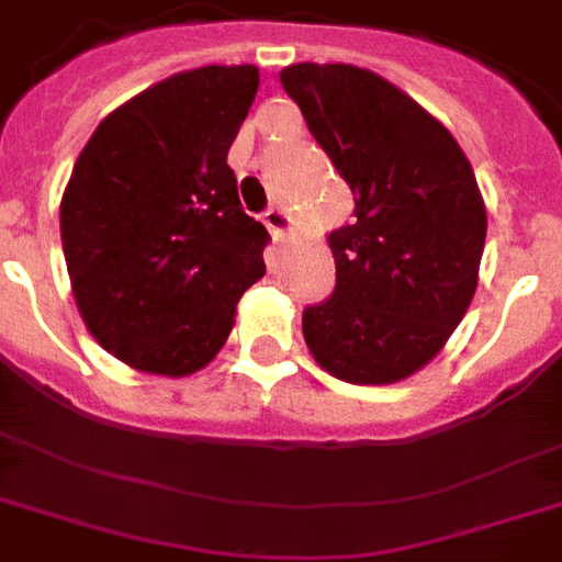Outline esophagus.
<instances>
[{"instance_id": "34e87169", "label": "esophagus", "mask_w": 562, "mask_h": 562, "mask_svg": "<svg viewBox=\"0 0 562 562\" xmlns=\"http://www.w3.org/2000/svg\"><path fill=\"white\" fill-rule=\"evenodd\" d=\"M262 221H265V227L271 229V236L277 238V241H289L291 227H294V221H291L289 212L280 210V206H271V210L262 215Z\"/></svg>"}]
</instances>
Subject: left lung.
<instances>
[{"label": "left lung", "instance_id": "left-lung-1", "mask_svg": "<svg viewBox=\"0 0 562 562\" xmlns=\"http://www.w3.org/2000/svg\"><path fill=\"white\" fill-rule=\"evenodd\" d=\"M352 194L333 229L335 291L303 312V338L326 373L393 384L443 350L479 289L487 210L454 136L408 92L350 64L280 72Z\"/></svg>", "mask_w": 562, "mask_h": 562}]
</instances>
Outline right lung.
<instances>
[{"label": "right lung", "instance_id": "1", "mask_svg": "<svg viewBox=\"0 0 562 562\" xmlns=\"http://www.w3.org/2000/svg\"><path fill=\"white\" fill-rule=\"evenodd\" d=\"M256 90L254 64L171 75L113 110L75 160L66 271L90 335L127 368H206L265 277L268 229L241 210L227 166Z\"/></svg>", "mask_w": 562, "mask_h": 562}]
</instances>
